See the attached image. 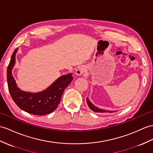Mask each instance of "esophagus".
<instances>
[{
	"instance_id": "esophagus-1",
	"label": "esophagus",
	"mask_w": 153,
	"mask_h": 153,
	"mask_svg": "<svg viewBox=\"0 0 153 153\" xmlns=\"http://www.w3.org/2000/svg\"><path fill=\"white\" fill-rule=\"evenodd\" d=\"M85 72V68L83 66H79L76 70V74L77 76H81Z\"/></svg>"
}]
</instances>
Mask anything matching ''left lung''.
Segmentation results:
<instances>
[{"mask_svg":"<svg viewBox=\"0 0 153 153\" xmlns=\"http://www.w3.org/2000/svg\"><path fill=\"white\" fill-rule=\"evenodd\" d=\"M87 104L88 105V107H89L94 112H97V113H112V112H116V111H107V110L102 109H100V108H98L97 107H96V106H94L89 101V100H88V98H87Z\"/></svg>","mask_w":153,"mask_h":153,"instance_id":"left-lung-1","label":"left lung"}]
</instances>
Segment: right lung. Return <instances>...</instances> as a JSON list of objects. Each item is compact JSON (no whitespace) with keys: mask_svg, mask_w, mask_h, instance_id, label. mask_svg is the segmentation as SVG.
I'll return each instance as SVG.
<instances>
[{"mask_svg":"<svg viewBox=\"0 0 153 153\" xmlns=\"http://www.w3.org/2000/svg\"><path fill=\"white\" fill-rule=\"evenodd\" d=\"M17 50H14L7 68V82L13 100L20 109L31 114L43 115L53 112L59 105L64 91L72 81V74L60 76L47 89L37 93L20 90L12 74Z\"/></svg>","mask_w":153,"mask_h":153,"instance_id":"add662e5","label":"right lung"}]
</instances>
